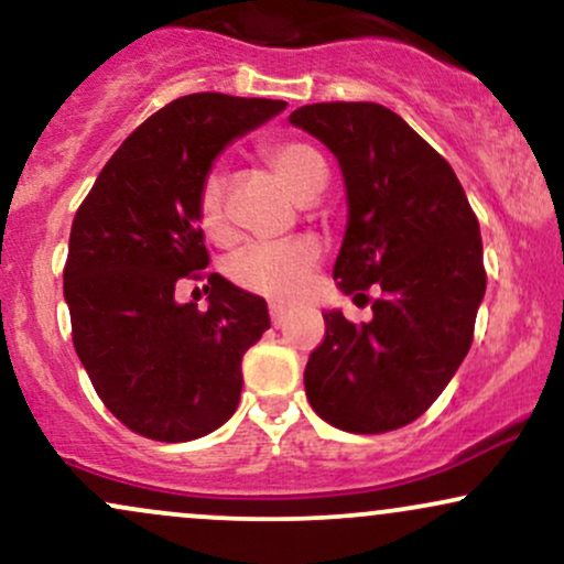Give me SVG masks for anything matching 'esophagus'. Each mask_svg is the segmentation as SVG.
<instances>
[{
    "instance_id": "34e87169",
    "label": "esophagus",
    "mask_w": 564,
    "mask_h": 564,
    "mask_svg": "<svg viewBox=\"0 0 564 564\" xmlns=\"http://www.w3.org/2000/svg\"><path fill=\"white\" fill-rule=\"evenodd\" d=\"M286 315H289L286 304L270 302V318H273V326H275V328H281L283 323H286Z\"/></svg>"
}]
</instances>
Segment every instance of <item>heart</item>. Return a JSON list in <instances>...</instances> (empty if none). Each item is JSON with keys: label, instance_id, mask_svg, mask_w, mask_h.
I'll return each instance as SVG.
<instances>
[{"label": "heart", "instance_id": "heart-1", "mask_svg": "<svg viewBox=\"0 0 564 564\" xmlns=\"http://www.w3.org/2000/svg\"><path fill=\"white\" fill-rule=\"evenodd\" d=\"M283 185L300 200H313L326 185V161L313 145L300 140L275 142L264 148ZM198 223L215 241L228 238V217H225V180L219 172L206 174L198 193ZM321 260V243L310 236L286 238V241L251 243L238 251L228 264L236 286L249 294L270 296V300H294L302 294L307 275Z\"/></svg>", "mask_w": 564, "mask_h": 564}]
</instances>
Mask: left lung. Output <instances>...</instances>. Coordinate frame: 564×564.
<instances>
[{"mask_svg": "<svg viewBox=\"0 0 564 564\" xmlns=\"http://www.w3.org/2000/svg\"><path fill=\"white\" fill-rule=\"evenodd\" d=\"M339 161L347 230L336 286L364 296L373 318L323 313L326 339L304 368L323 422L355 435L411 424L467 358L485 296L480 223L456 172L379 102H315L289 116Z\"/></svg>", "mask_w": 564, "mask_h": 564, "instance_id": "1", "label": "left lung"}]
</instances>
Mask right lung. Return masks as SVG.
I'll list each match as a JSON object with an SVG mask.
<instances>
[{"mask_svg":"<svg viewBox=\"0 0 564 564\" xmlns=\"http://www.w3.org/2000/svg\"><path fill=\"white\" fill-rule=\"evenodd\" d=\"M283 108L177 97L121 142L76 212L63 270L76 355L108 411L142 437L187 443L236 413L243 352L270 328L268 304L209 273L200 313L174 286L209 264L198 193L215 159Z\"/></svg>","mask_w":564,"mask_h":564,"instance_id":"1","label":"right lung"}]
</instances>
